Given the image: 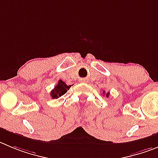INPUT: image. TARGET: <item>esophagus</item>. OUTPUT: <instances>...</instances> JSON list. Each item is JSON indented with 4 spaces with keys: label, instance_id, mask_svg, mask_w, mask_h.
<instances>
[{
    "label": "esophagus",
    "instance_id": "1",
    "mask_svg": "<svg viewBox=\"0 0 158 158\" xmlns=\"http://www.w3.org/2000/svg\"><path fill=\"white\" fill-rule=\"evenodd\" d=\"M81 81H82V79H81Z\"/></svg>",
    "mask_w": 158,
    "mask_h": 158
}]
</instances>
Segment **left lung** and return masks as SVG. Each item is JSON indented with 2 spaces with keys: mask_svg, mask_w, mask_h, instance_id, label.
Here are the masks:
<instances>
[{
  "mask_svg": "<svg viewBox=\"0 0 158 158\" xmlns=\"http://www.w3.org/2000/svg\"><path fill=\"white\" fill-rule=\"evenodd\" d=\"M104 93H105V91H104ZM109 94H110V93H107V94H105V96H106V97H108V96H109Z\"/></svg>",
  "mask_w": 158,
  "mask_h": 158,
  "instance_id": "8db88e82",
  "label": "left lung"
}]
</instances>
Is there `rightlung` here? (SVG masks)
Here are the masks:
<instances>
[{"label": "right lung", "mask_w": 158, "mask_h": 158, "mask_svg": "<svg viewBox=\"0 0 158 158\" xmlns=\"http://www.w3.org/2000/svg\"><path fill=\"white\" fill-rule=\"evenodd\" d=\"M71 85L70 86H68L67 84L65 83L64 82H63L61 79L57 82V84L56 85L55 87L51 90V97H52L53 99H57L59 97H61V96L67 93L68 89H70L71 87Z\"/></svg>", "instance_id": "add662e5"}]
</instances>
